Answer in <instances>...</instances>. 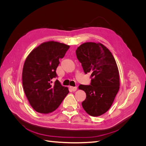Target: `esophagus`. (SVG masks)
<instances>
[{
    "label": "esophagus",
    "instance_id": "obj_1",
    "mask_svg": "<svg viewBox=\"0 0 146 146\" xmlns=\"http://www.w3.org/2000/svg\"><path fill=\"white\" fill-rule=\"evenodd\" d=\"M69 88H70V90H71V91H76L77 90V88L76 86H75V87H73V86H70V87H69Z\"/></svg>",
    "mask_w": 146,
    "mask_h": 146
}]
</instances>
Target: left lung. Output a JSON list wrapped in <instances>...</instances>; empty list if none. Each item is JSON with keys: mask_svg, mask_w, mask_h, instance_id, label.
<instances>
[{"mask_svg": "<svg viewBox=\"0 0 146 146\" xmlns=\"http://www.w3.org/2000/svg\"><path fill=\"white\" fill-rule=\"evenodd\" d=\"M76 55L84 72L90 74L91 78L90 85L78 86L86 94L82 107L90 116H100L111 107L119 90V74L115 59L102 44L91 42L79 46Z\"/></svg>", "mask_w": 146, "mask_h": 146, "instance_id": "obj_1", "label": "left lung"}]
</instances>
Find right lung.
Wrapping results in <instances>:
<instances>
[{"instance_id": "obj_1", "label": "right lung", "mask_w": 146, "mask_h": 146, "mask_svg": "<svg viewBox=\"0 0 146 146\" xmlns=\"http://www.w3.org/2000/svg\"><path fill=\"white\" fill-rule=\"evenodd\" d=\"M69 46L56 41L42 43L30 53L23 70V85L26 97L35 111L43 114L58 108L69 93L58 80L56 69Z\"/></svg>"}]
</instances>
